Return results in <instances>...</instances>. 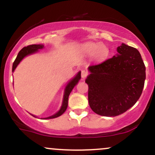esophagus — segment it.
Wrapping results in <instances>:
<instances>
[{
    "instance_id": "esophagus-1",
    "label": "esophagus",
    "mask_w": 155,
    "mask_h": 155,
    "mask_svg": "<svg viewBox=\"0 0 155 155\" xmlns=\"http://www.w3.org/2000/svg\"><path fill=\"white\" fill-rule=\"evenodd\" d=\"M87 72L86 71H81V78H82V79H85V78L87 77Z\"/></svg>"
}]
</instances>
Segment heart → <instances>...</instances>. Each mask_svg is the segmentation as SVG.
<instances>
[{
    "instance_id": "obj_1",
    "label": "heart",
    "mask_w": 155,
    "mask_h": 155,
    "mask_svg": "<svg viewBox=\"0 0 155 155\" xmlns=\"http://www.w3.org/2000/svg\"><path fill=\"white\" fill-rule=\"evenodd\" d=\"M82 49L85 54L92 56L93 59L97 62L106 60L109 55V49L106 45L101 43L87 42L82 46Z\"/></svg>"
}]
</instances>
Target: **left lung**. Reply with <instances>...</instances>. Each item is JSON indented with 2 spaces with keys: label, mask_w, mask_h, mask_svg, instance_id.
<instances>
[{
  "label": "left lung",
  "mask_w": 155,
  "mask_h": 155,
  "mask_svg": "<svg viewBox=\"0 0 155 155\" xmlns=\"http://www.w3.org/2000/svg\"><path fill=\"white\" fill-rule=\"evenodd\" d=\"M117 56L88 68V101L97 114L115 117L139 99L146 79V67L136 48L122 44Z\"/></svg>",
  "instance_id": "left-lung-1"
}]
</instances>
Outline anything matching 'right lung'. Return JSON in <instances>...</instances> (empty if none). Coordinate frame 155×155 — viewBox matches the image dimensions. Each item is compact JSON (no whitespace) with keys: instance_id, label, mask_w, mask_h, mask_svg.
Here are the masks:
<instances>
[{"instance_id":"right-lung-1","label":"right lung","mask_w":155,"mask_h":155,"mask_svg":"<svg viewBox=\"0 0 155 155\" xmlns=\"http://www.w3.org/2000/svg\"><path fill=\"white\" fill-rule=\"evenodd\" d=\"M43 48H44V45H42V44H32V45H29L28 46V47L22 48V49L19 51V52L18 53V54H17V58H16L15 62L13 63V65H12V71H14L15 70V68H17V65H18V64L20 63L21 60H22L25 57L28 56V55H30L31 54H33V53L37 52V51H38V49H43ZM80 79H81V72L79 71L77 74V75H76L74 79L71 80V81L68 82V84H67L66 87L65 89V93H64V96H63V104H62V106L61 108H60V109L58 111V112H57L56 114H54L52 115V116H50L44 119L56 118V117L61 116L64 112L65 111V110H66V108L68 107V96L70 95L71 92L72 90L74 89V87L77 84L78 81H79Z\"/></svg>"}]
</instances>
